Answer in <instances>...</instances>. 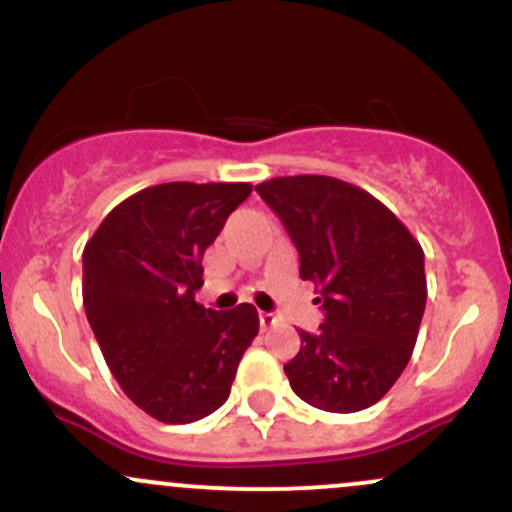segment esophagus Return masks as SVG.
<instances>
[{"label": "esophagus", "instance_id": "obj_1", "mask_svg": "<svg viewBox=\"0 0 512 512\" xmlns=\"http://www.w3.org/2000/svg\"><path fill=\"white\" fill-rule=\"evenodd\" d=\"M276 322V315L272 313H260V327L262 330H267V327H272Z\"/></svg>", "mask_w": 512, "mask_h": 512}]
</instances>
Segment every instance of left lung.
I'll return each instance as SVG.
<instances>
[{
	"mask_svg": "<svg viewBox=\"0 0 512 512\" xmlns=\"http://www.w3.org/2000/svg\"><path fill=\"white\" fill-rule=\"evenodd\" d=\"M325 310L320 332L301 334L284 366L310 407L351 414L373 407L407 368L426 308L424 250L409 228L351 182L330 175L264 180Z\"/></svg>",
	"mask_w": 512,
	"mask_h": 512,
	"instance_id": "left-lung-1",
	"label": "left lung"
}]
</instances>
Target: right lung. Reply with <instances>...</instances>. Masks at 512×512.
<instances>
[{
	"label": "right lung",
	"instance_id": "obj_1",
	"mask_svg": "<svg viewBox=\"0 0 512 512\" xmlns=\"http://www.w3.org/2000/svg\"><path fill=\"white\" fill-rule=\"evenodd\" d=\"M250 182H163L110 211L84 248V308L122 392L163 424H192L231 395L260 330L255 305L195 301L202 257Z\"/></svg>",
	"mask_w": 512,
	"mask_h": 512
}]
</instances>
